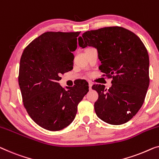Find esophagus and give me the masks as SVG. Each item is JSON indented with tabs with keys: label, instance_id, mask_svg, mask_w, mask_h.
Listing matches in <instances>:
<instances>
[{
	"label": "esophagus",
	"instance_id": "1",
	"mask_svg": "<svg viewBox=\"0 0 159 159\" xmlns=\"http://www.w3.org/2000/svg\"><path fill=\"white\" fill-rule=\"evenodd\" d=\"M89 89H92V86H93V84H92L91 82H89Z\"/></svg>",
	"mask_w": 159,
	"mask_h": 159
}]
</instances>
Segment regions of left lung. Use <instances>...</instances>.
I'll return each mask as SVG.
<instances>
[{
	"instance_id": "obj_1",
	"label": "left lung",
	"mask_w": 159,
	"mask_h": 159,
	"mask_svg": "<svg viewBox=\"0 0 159 159\" xmlns=\"http://www.w3.org/2000/svg\"><path fill=\"white\" fill-rule=\"evenodd\" d=\"M79 45L98 49L99 69L112 87L93 84L98 93L95 102L98 117L111 125L127 123L143 104L149 86V57L140 38L120 26L104 27L84 32Z\"/></svg>"
}]
</instances>
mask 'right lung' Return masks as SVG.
<instances>
[{"label": "right lung", "instance_id": "right-lung-1", "mask_svg": "<svg viewBox=\"0 0 159 159\" xmlns=\"http://www.w3.org/2000/svg\"><path fill=\"white\" fill-rule=\"evenodd\" d=\"M80 32L47 31L31 41L20 57L18 84L23 103L35 123L60 130L74 120L77 105L89 91L88 83L65 89L59 76L72 70Z\"/></svg>", "mask_w": 159, "mask_h": 159}]
</instances>
